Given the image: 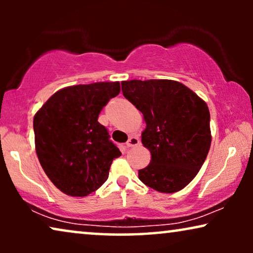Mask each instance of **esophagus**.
Instances as JSON below:
<instances>
[{
    "instance_id": "1",
    "label": "esophagus",
    "mask_w": 253,
    "mask_h": 253,
    "mask_svg": "<svg viewBox=\"0 0 253 253\" xmlns=\"http://www.w3.org/2000/svg\"><path fill=\"white\" fill-rule=\"evenodd\" d=\"M140 144V140L139 138L137 136H131L129 138V140L126 141V146L127 147H134V146H138V145Z\"/></svg>"
}]
</instances>
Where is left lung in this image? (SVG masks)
Wrapping results in <instances>:
<instances>
[{
  "label": "left lung",
  "mask_w": 253,
  "mask_h": 253,
  "mask_svg": "<svg viewBox=\"0 0 253 253\" xmlns=\"http://www.w3.org/2000/svg\"><path fill=\"white\" fill-rule=\"evenodd\" d=\"M122 92L146 122L141 143L152 159L138 171L139 179L159 192L185 188L198 174L211 147L206 102L185 85L169 79L122 82Z\"/></svg>",
  "instance_id": "obj_1"
}]
</instances>
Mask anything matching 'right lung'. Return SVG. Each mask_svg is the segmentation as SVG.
<instances>
[{"label":"right lung","instance_id":"right-lung-1","mask_svg":"<svg viewBox=\"0 0 253 253\" xmlns=\"http://www.w3.org/2000/svg\"><path fill=\"white\" fill-rule=\"evenodd\" d=\"M119 82L76 85L54 93L34 115L36 151L48 178L65 195L85 197L107 181L119 147L99 114L119 94Z\"/></svg>","mask_w":253,"mask_h":253}]
</instances>
